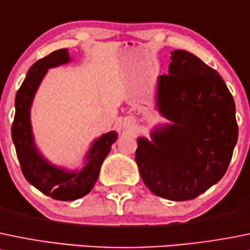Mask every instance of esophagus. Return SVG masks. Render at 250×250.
<instances>
[{"instance_id": "34e87169", "label": "esophagus", "mask_w": 250, "mask_h": 250, "mask_svg": "<svg viewBox=\"0 0 250 250\" xmlns=\"http://www.w3.org/2000/svg\"><path fill=\"white\" fill-rule=\"evenodd\" d=\"M135 127V121L132 117H125L123 120V128L125 130H132Z\"/></svg>"}]
</instances>
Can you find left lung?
Masks as SVG:
<instances>
[{
  "instance_id": "1",
  "label": "left lung",
  "mask_w": 250,
  "mask_h": 250,
  "mask_svg": "<svg viewBox=\"0 0 250 250\" xmlns=\"http://www.w3.org/2000/svg\"><path fill=\"white\" fill-rule=\"evenodd\" d=\"M157 78L156 108L168 123L137 139L145 186L174 202L197 198L226 173L238 138L236 105L215 69L184 50Z\"/></svg>"
}]
</instances>
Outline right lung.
<instances>
[{
  "mask_svg": "<svg viewBox=\"0 0 250 250\" xmlns=\"http://www.w3.org/2000/svg\"><path fill=\"white\" fill-rule=\"evenodd\" d=\"M71 62L67 48L53 51L30 67L16 96V115L12 125V139L21 172L26 181L43 194L56 200H76L88 194L98 181L101 165L117 140L115 130L96 138L88 150L81 169L63 168L42 156L34 139L30 110L34 96L47 71Z\"/></svg>",
  "mask_w": 250,
  "mask_h": 250,
  "instance_id": "obj_1",
  "label": "right lung"
}]
</instances>
